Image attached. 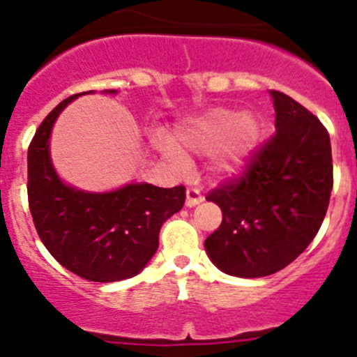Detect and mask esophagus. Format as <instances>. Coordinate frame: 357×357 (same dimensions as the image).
Here are the masks:
<instances>
[{
	"label": "esophagus",
	"mask_w": 357,
	"mask_h": 357,
	"mask_svg": "<svg viewBox=\"0 0 357 357\" xmlns=\"http://www.w3.org/2000/svg\"><path fill=\"white\" fill-rule=\"evenodd\" d=\"M200 202H204V195L200 193V190L197 188H188L186 190V207H195Z\"/></svg>",
	"instance_id": "obj_1"
}]
</instances>
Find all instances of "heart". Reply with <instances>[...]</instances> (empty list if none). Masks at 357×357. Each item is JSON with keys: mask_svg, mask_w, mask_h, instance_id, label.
Returning a JSON list of instances; mask_svg holds the SVG:
<instances>
[{"mask_svg": "<svg viewBox=\"0 0 357 357\" xmlns=\"http://www.w3.org/2000/svg\"><path fill=\"white\" fill-rule=\"evenodd\" d=\"M261 138V126L254 115L225 109H211L186 121L174 132V144L192 152L215 153V169L222 174H235L245 167ZM155 146L176 164H183L181 152L164 138H155Z\"/></svg>", "mask_w": 357, "mask_h": 357, "instance_id": "b5f03b06", "label": "heart"}]
</instances>
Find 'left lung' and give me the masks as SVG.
<instances>
[{"label":"left lung","instance_id":"obj_1","mask_svg":"<svg viewBox=\"0 0 357 357\" xmlns=\"http://www.w3.org/2000/svg\"><path fill=\"white\" fill-rule=\"evenodd\" d=\"M276 132L240 178L207 195L222 222L205 240L222 273L261 278L287 268L318 233L333 188L330 135L316 115L271 89Z\"/></svg>","mask_w":357,"mask_h":357}]
</instances>
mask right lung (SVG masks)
<instances>
[{
    "mask_svg": "<svg viewBox=\"0 0 357 357\" xmlns=\"http://www.w3.org/2000/svg\"><path fill=\"white\" fill-rule=\"evenodd\" d=\"M81 95L50 112L29 145V208L39 238L63 268L89 282H121L149 264L162 225L181 211L186 190L131 183L91 193L66 185L52 164L50 135L60 112Z\"/></svg>",
    "mask_w": 357,
    "mask_h": 357,
    "instance_id": "1",
    "label": "right lung"
}]
</instances>
